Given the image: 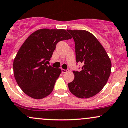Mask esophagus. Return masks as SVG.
<instances>
[{
    "label": "esophagus",
    "instance_id": "34e87169",
    "mask_svg": "<svg viewBox=\"0 0 128 128\" xmlns=\"http://www.w3.org/2000/svg\"><path fill=\"white\" fill-rule=\"evenodd\" d=\"M68 71V70H65V69H62V74H66L67 73Z\"/></svg>",
    "mask_w": 128,
    "mask_h": 128
}]
</instances>
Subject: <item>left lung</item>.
<instances>
[{
    "label": "left lung",
    "mask_w": 128,
    "mask_h": 128,
    "mask_svg": "<svg viewBox=\"0 0 128 128\" xmlns=\"http://www.w3.org/2000/svg\"><path fill=\"white\" fill-rule=\"evenodd\" d=\"M68 31L74 39L76 62L83 64L81 71H73L75 78L68 84V89L81 99L94 96L107 84L111 74V60L102 45L90 32Z\"/></svg>",
    "instance_id": "obj_1"
}]
</instances>
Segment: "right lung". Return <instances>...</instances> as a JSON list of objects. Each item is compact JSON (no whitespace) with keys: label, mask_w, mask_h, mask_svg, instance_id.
Masks as SVG:
<instances>
[{"label":"right lung","mask_w":128,"mask_h":128,"mask_svg":"<svg viewBox=\"0 0 128 128\" xmlns=\"http://www.w3.org/2000/svg\"><path fill=\"white\" fill-rule=\"evenodd\" d=\"M72 38L64 29H42L28 37L13 61L15 80L22 91L35 99H42L53 91L60 68L48 66L56 49L62 40Z\"/></svg>","instance_id":"add662e5"}]
</instances>
